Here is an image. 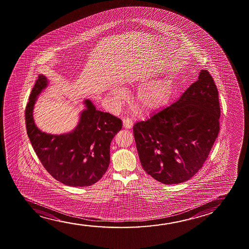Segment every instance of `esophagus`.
Returning a JSON list of instances; mask_svg holds the SVG:
<instances>
[{
  "label": "esophagus",
  "mask_w": 249,
  "mask_h": 249,
  "mask_svg": "<svg viewBox=\"0 0 249 249\" xmlns=\"http://www.w3.org/2000/svg\"><path fill=\"white\" fill-rule=\"evenodd\" d=\"M123 125H124V128H125V129H131L133 126L132 119H129V118L124 119L123 120Z\"/></svg>",
  "instance_id": "34e87169"
}]
</instances>
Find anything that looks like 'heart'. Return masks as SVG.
<instances>
[{
  "label": "heart",
  "mask_w": 249,
  "mask_h": 249,
  "mask_svg": "<svg viewBox=\"0 0 249 249\" xmlns=\"http://www.w3.org/2000/svg\"><path fill=\"white\" fill-rule=\"evenodd\" d=\"M173 88V77H163L145 83L141 85L136 95L137 107L147 112L161 107L171 98ZM110 93L116 101H120L124 94L121 89L116 87L111 89Z\"/></svg>",
  "instance_id": "obj_1"
}]
</instances>
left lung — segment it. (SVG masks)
Segmentation results:
<instances>
[{
    "mask_svg": "<svg viewBox=\"0 0 249 249\" xmlns=\"http://www.w3.org/2000/svg\"><path fill=\"white\" fill-rule=\"evenodd\" d=\"M220 107L213 78L201 70L172 105L134 124L141 164L153 178L177 184L191 178L206 161L219 132Z\"/></svg>",
    "mask_w": 249,
    "mask_h": 249,
    "instance_id": "obj_1",
    "label": "left lung"
}]
</instances>
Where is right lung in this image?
<instances>
[{
  "instance_id": "right-lung-1",
  "label": "right lung",
  "mask_w": 249,
  "mask_h": 249,
  "mask_svg": "<svg viewBox=\"0 0 249 249\" xmlns=\"http://www.w3.org/2000/svg\"><path fill=\"white\" fill-rule=\"evenodd\" d=\"M49 84L40 75L25 108L26 130L42 165L57 181L72 187L90 186L102 178L110 163V144L122 129L121 119L84 101L77 126L68 133H46L36 125L33 109L38 95Z\"/></svg>"
}]
</instances>
